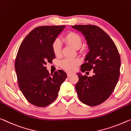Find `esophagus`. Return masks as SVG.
Masks as SVG:
<instances>
[{
    "label": "esophagus",
    "instance_id": "34e87169",
    "mask_svg": "<svg viewBox=\"0 0 131 131\" xmlns=\"http://www.w3.org/2000/svg\"><path fill=\"white\" fill-rule=\"evenodd\" d=\"M72 75H73V73H69V72H68V73H67L68 77H70Z\"/></svg>",
    "mask_w": 131,
    "mask_h": 131
}]
</instances>
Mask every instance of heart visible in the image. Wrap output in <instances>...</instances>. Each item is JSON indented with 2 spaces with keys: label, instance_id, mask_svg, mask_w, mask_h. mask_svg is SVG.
<instances>
[{
  "label": "heart",
  "instance_id": "b5f03b06",
  "mask_svg": "<svg viewBox=\"0 0 131 131\" xmlns=\"http://www.w3.org/2000/svg\"><path fill=\"white\" fill-rule=\"evenodd\" d=\"M64 42L75 49L81 48L82 44V39L79 35L73 32H69L63 38ZM52 50L56 56H59L61 54L62 45L60 41L56 39L52 43ZM81 63L79 59L77 58H68L62 59L60 61V66L63 69L68 72H73L77 69Z\"/></svg>",
  "mask_w": 131,
  "mask_h": 131
}]
</instances>
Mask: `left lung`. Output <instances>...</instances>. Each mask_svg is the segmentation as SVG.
<instances>
[{
	"instance_id": "1",
	"label": "left lung",
	"mask_w": 131,
	"mask_h": 131,
	"mask_svg": "<svg viewBox=\"0 0 131 131\" xmlns=\"http://www.w3.org/2000/svg\"><path fill=\"white\" fill-rule=\"evenodd\" d=\"M72 27L85 36L89 52L81 66L82 72L92 70L94 75L88 77L78 73L75 85L78 97L89 106H96L111 96L120 75L121 58L118 50L110 36L99 27L92 25Z\"/></svg>"
}]
</instances>
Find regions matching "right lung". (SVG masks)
I'll return each instance as SVG.
<instances>
[{
  "instance_id": "right-lung-1",
  "label": "right lung",
  "mask_w": 131,
  "mask_h": 131,
  "mask_svg": "<svg viewBox=\"0 0 131 131\" xmlns=\"http://www.w3.org/2000/svg\"><path fill=\"white\" fill-rule=\"evenodd\" d=\"M65 26H42L27 35L15 59L19 87L29 102L45 107L55 100L60 85L67 78L62 70L49 74L46 63L55 58L52 43Z\"/></svg>"
}]
</instances>
